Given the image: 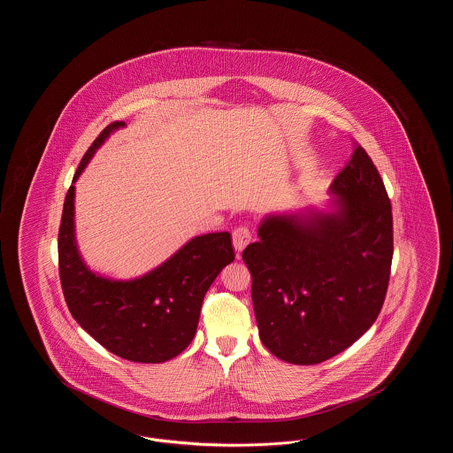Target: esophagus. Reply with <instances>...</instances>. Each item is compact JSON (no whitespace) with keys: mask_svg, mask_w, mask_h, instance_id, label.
<instances>
[{"mask_svg":"<svg viewBox=\"0 0 453 453\" xmlns=\"http://www.w3.org/2000/svg\"><path fill=\"white\" fill-rule=\"evenodd\" d=\"M251 242V233L248 227H237L233 233V246L236 253H241Z\"/></svg>","mask_w":453,"mask_h":453,"instance_id":"esophagus-1","label":"esophagus"}]
</instances>
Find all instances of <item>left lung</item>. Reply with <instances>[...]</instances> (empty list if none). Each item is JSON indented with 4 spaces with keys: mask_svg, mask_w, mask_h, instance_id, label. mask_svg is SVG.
I'll return each mask as SVG.
<instances>
[{
    "mask_svg": "<svg viewBox=\"0 0 453 453\" xmlns=\"http://www.w3.org/2000/svg\"><path fill=\"white\" fill-rule=\"evenodd\" d=\"M324 207L272 212L242 259L251 272L259 340L277 358L316 365L375 323L392 263V209L362 146Z\"/></svg>",
    "mask_w": 453,
    "mask_h": 453,
    "instance_id": "8db88e82",
    "label": "left lung"
}]
</instances>
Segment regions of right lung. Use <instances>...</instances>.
<instances>
[{
  "instance_id": "right-lung-1",
  "label": "right lung",
  "mask_w": 453,
  "mask_h": 453,
  "mask_svg": "<svg viewBox=\"0 0 453 453\" xmlns=\"http://www.w3.org/2000/svg\"><path fill=\"white\" fill-rule=\"evenodd\" d=\"M126 122H111L89 146L65 195L59 227V277L69 312L113 355L137 364H161L192 343L202 302L224 266L234 261L229 233L187 241L151 272L117 280L93 272L74 233V183L98 148Z\"/></svg>"
}]
</instances>
